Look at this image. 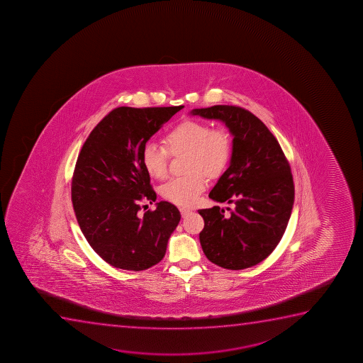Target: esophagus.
Masks as SVG:
<instances>
[{"label":"esophagus","instance_id":"34e87169","mask_svg":"<svg viewBox=\"0 0 363 363\" xmlns=\"http://www.w3.org/2000/svg\"><path fill=\"white\" fill-rule=\"evenodd\" d=\"M179 211H181V215H182V218H186L187 215H189V213H192V210L186 209V208H181V209H179Z\"/></svg>","mask_w":363,"mask_h":363}]
</instances>
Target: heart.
<instances>
[{
    "label": "heart",
    "instance_id": "heart-1",
    "mask_svg": "<svg viewBox=\"0 0 363 363\" xmlns=\"http://www.w3.org/2000/svg\"><path fill=\"white\" fill-rule=\"evenodd\" d=\"M164 145L145 143L142 164L153 179H165L170 154L187 153V175L171 179L162 186L160 194L174 204L189 206L206 187V175L218 177L226 169L232 154L230 133L223 128H211L204 121L187 120L176 125L164 137Z\"/></svg>",
    "mask_w": 363,
    "mask_h": 363
}]
</instances>
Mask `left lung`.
Returning a JSON list of instances; mask_svg holds the SVG:
<instances>
[{
    "mask_svg": "<svg viewBox=\"0 0 363 363\" xmlns=\"http://www.w3.org/2000/svg\"><path fill=\"white\" fill-rule=\"evenodd\" d=\"M192 116L225 123L232 141L230 167L209 198L235 204L228 216L220 206L199 210L205 256L227 269L260 264L281 242L294 204L289 162L276 137L252 113L235 106L193 109Z\"/></svg>",
    "mask_w": 363,
    "mask_h": 363,
    "instance_id": "8db88e82",
    "label": "left lung"
}]
</instances>
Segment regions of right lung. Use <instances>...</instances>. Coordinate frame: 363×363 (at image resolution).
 I'll return each mask as SVG.
<instances>
[{
    "label": "right lung",
    "mask_w": 363,
    "mask_h": 363,
    "mask_svg": "<svg viewBox=\"0 0 363 363\" xmlns=\"http://www.w3.org/2000/svg\"><path fill=\"white\" fill-rule=\"evenodd\" d=\"M179 107H119L92 130L77 157L72 201L77 223L94 252L116 269L142 271L167 252L181 213L169 201L141 213L157 194L142 150Z\"/></svg>",
    "instance_id": "obj_1"
}]
</instances>
